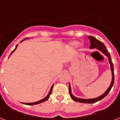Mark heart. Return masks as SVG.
Masks as SVG:
<instances>
[{
    "instance_id": "obj_1",
    "label": "heart",
    "mask_w": 120,
    "mask_h": 120,
    "mask_svg": "<svg viewBox=\"0 0 120 120\" xmlns=\"http://www.w3.org/2000/svg\"><path fill=\"white\" fill-rule=\"evenodd\" d=\"M80 42L79 41H77V40H74V41H72V42H71L69 45V46L71 47H73V48H76V47H78L79 45H80Z\"/></svg>"
}]
</instances>
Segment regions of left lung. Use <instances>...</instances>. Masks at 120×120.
<instances>
[{
	"instance_id": "8db88e82",
	"label": "left lung",
	"mask_w": 120,
	"mask_h": 120,
	"mask_svg": "<svg viewBox=\"0 0 120 120\" xmlns=\"http://www.w3.org/2000/svg\"><path fill=\"white\" fill-rule=\"evenodd\" d=\"M89 38L90 40V49H97L99 50L100 51L102 52L103 54L105 55L106 56L108 57L109 62L110 64V67H111V71L112 73V80H111V83L110 84V86L108 87V89H107L105 93H103V94H101L100 96H98L97 98H90V99H84V98H77L75 96L73 95L71 92V87L70 83L69 84V94H70L71 98L73 99V100L75 101H78V102H80V103H95L96 101L101 100V99H103L104 97H105L108 94V93L110 92L111 88L112 87L114 84V67L113 64L112 62V60H111V55L110 53L109 52L108 50L107 49L105 45H104L103 42H101L100 40H98V39H96V38L91 36H89Z\"/></svg>"
}]
</instances>
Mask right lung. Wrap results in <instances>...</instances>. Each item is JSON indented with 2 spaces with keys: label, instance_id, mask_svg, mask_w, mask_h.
I'll return each instance as SVG.
<instances>
[{
  "label": "right lung",
  "instance_id": "obj_1",
  "mask_svg": "<svg viewBox=\"0 0 120 120\" xmlns=\"http://www.w3.org/2000/svg\"><path fill=\"white\" fill-rule=\"evenodd\" d=\"M27 39H29V38H24V40H22V41H20V42H23L24 40H27ZM17 46H18V44L16 45V47H15V49L12 51L11 52V54H10V55H12V53L14 52L16 50V49H17ZM9 55V56H10ZM52 87H53V85H52V86H51V89H50V90L49 92V93L47 94V95L44 98H43V99H42V100H40L39 101H35V102H32V103H24V104H25V105H36V104H38V103H42V102H44V101H45L46 100H47L49 98V96L50 95H51V93H52Z\"/></svg>",
  "mask_w": 120,
  "mask_h": 120
}]
</instances>
